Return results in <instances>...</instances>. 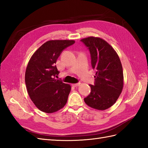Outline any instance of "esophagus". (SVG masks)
<instances>
[{
    "mask_svg": "<svg viewBox=\"0 0 148 148\" xmlns=\"http://www.w3.org/2000/svg\"><path fill=\"white\" fill-rule=\"evenodd\" d=\"M72 85L74 87H77V86H79V85H80V83H76V84H72Z\"/></svg>",
    "mask_w": 148,
    "mask_h": 148,
    "instance_id": "1",
    "label": "esophagus"
}]
</instances>
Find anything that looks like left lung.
Wrapping results in <instances>:
<instances>
[{
  "instance_id": "left-lung-1",
  "label": "left lung",
  "mask_w": 148,
  "mask_h": 148,
  "mask_svg": "<svg viewBox=\"0 0 148 148\" xmlns=\"http://www.w3.org/2000/svg\"><path fill=\"white\" fill-rule=\"evenodd\" d=\"M91 55L92 68L95 71V84L90 95L84 99L90 108L103 111L114 104L123 88V72L119 56L112 47L100 37L81 39Z\"/></svg>"
}]
</instances>
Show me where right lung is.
I'll return each mask as SVG.
<instances>
[{
  "instance_id": "1",
  "label": "right lung",
  "mask_w": 148,
  "mask_h": 148,
  "mask_svg": "<svg viewBox=\"0 0 148 148\" xmlns=\"http://www.w3.org/2000/svg\"><path fill=\"white\" fill-rule=\"evenodd\" d=\"M74 40H51L44 43L31 56L25 80L28 93L40 111L53 113L64 108L71 86L56 79L59 74L55 64L63 50Z\"/></svg>"
}]
</instances>
